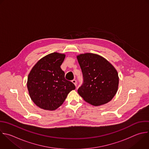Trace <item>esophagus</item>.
<instances>
[{"mask_svg":"<svg viewBox=\"0 0 149 149\" xmlns=\"http://www.w3.org/2000/svg\"><path fill=\"white\" fill-rule=\"evenodd\" d=\"M72 82L73 84H74V85H75V86H77V81H76L75 79H73V80L72 81Z\"/></svg>","mask_w":149,"mask_h":149,"instance_id":"1","label":"esophagus"}]
</instances>
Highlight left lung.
I'll return each instance as SVG.
<instances>
[{
	"instance_id": "8db88e82",
	"label": "left lung",
	"mask_w": 149,
	"mask_h": 149,
	"mask_svg": "<svg viewBox=\"0 0 149 149\" xmlns=\"http://www.w3.org/2000/svg\"><path fill=\"white\" fill-rule=\"evenodd\" d=\"M83 75V83L78 93L86 102L100 106L111 101L119 85L118 74L105 58L92 53L77 57Z\"/></svg>"
}]
</instances>
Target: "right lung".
<instances>
[{"label": "right lung", "mask_w": 149, "mask_h": 149, "mask_svg": "<svg viewBox=\"0 0 149 149\" xmlns=\"http://www.w3.org/2000/svg\"><path fill=\"white\" fill-rule=\"evenodd\" d=\"M65 55L53 53L40 59L33 67L27 79L31 100L39 108L54 111L64 102L75 85L65 79L60 66Z\"/></svg>", "instance_id": "obj_1"}]
</instances>
